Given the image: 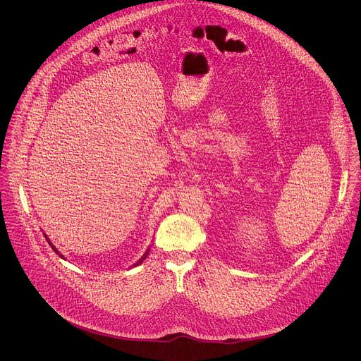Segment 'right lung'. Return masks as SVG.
<instances>
[{
    "label": "right lung",
    "instance_id": "1",
    "mask_svg": "<svg viewBox=\"0 0 361 361\" xmlns=\"http://www.w3.org/2000/svg\"><path fill=\"white\" fill-rule=\"evenodd\" d=\"M47 241H48V243H49V240H48V238H47ZM49 244H51V243H49ZM51 248H53V250H54V251H56V252H57V254H59V251H57V250H56V247H54V245H53V244H51ZM145 255H147V252H145V254H144V257H142V259H141V260H140V262H138V263H137V264H140V263H142V260H144V259H145ZM137 264H135V266H137Z\"/></svg>",
    "mask_w": 361,
    "mask_h": 361
}]
</instances>
